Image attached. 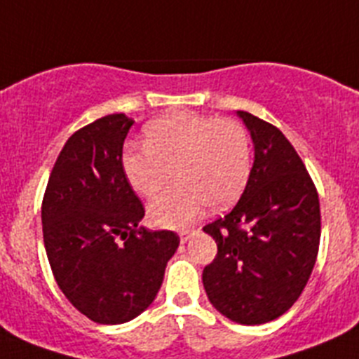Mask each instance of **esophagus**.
<instances>
[{
    "label": "esophagus",
    "mask_w": 359,
    "mask_h": 359,
    "mask_svg": "<svg viewBox=\"0 0 359 359\" xmlns=\"http://www.w3.org/2000/svg\"><path fill=\"white\" fill-rule=\"evenodd\" d=\"M192 233H194V230H190V228L180 231V239H182V243H187V241L190 239V236H192Z\"/></svg>",
    "instance_id": "esophagus-1"
}]
</instances>
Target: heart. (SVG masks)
<instances>
[{"label":"heart","mask_w":359,"mask_h":359,"mask_svg":"<svg viewBox=\"0 0 359 359\" xmlns=\"http://www.w3.org/2000/svg\"><path fill=\"white\" fill-rule=\"evenodd\" d=\"M252 147L246 129L231 118L176 111L145 128V147L123 154V170L144 198L156 196L170 176L177 183L149 205L158 226H183L203 208H226L246 187Z\"/></svg>","instance_id":"obj_1"}]
</instances>
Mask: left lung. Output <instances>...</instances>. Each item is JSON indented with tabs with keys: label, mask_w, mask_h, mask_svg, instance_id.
<instances>
[{
	"label": "left lung",
	"mask_w": 359,
	"mask_h": 359,
	"mask_svg": "<svg viewBox=\"0 0 359 359\" xmlns=\"http://www.w3.org/2000/svg\"><path fill=\"white\" fill-rule=\"evenodd\" d=\"M237 115L252 135L255 160L236 207L203 226L217 243L203 286L221 315L259 325L284 315L306 287L322 217L315 183L280 129L246 111Z\"/></svg>",
	"instance_id": "left-lung-1"
}]
</instances>
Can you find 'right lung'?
<instances>
[{
  "instance_id": "1",
  "label": "right lung",
  "mask_w": 359,
  "mask_h": 359,
  "mask_svg": "<svg viewBox=\"0 0 359 359\" xmlns=\"http://www.w3.org/2000/svg\"><path fill=\"white\" fill-rule=\"evenodd\" d=\"M133 120L115 113L73 133L44 190L43 239L57 286L97 323L147 309L177 250L176 231L138 226L145 208L122 163Z\"/></svg>"
}]
</instances>
